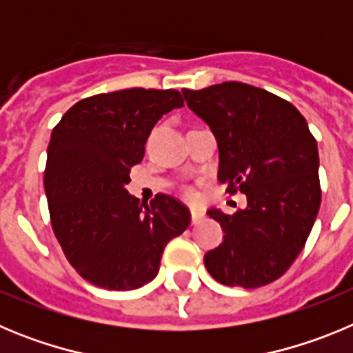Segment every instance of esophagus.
<instances>
[{
	"mask_svg": "<svg viewBox=\"0 0 353 353\" xmlns=\"http://www.w3.org/2000/svg\"><path fill=\"white\" fill-rule=\"evenodd\" d=\"M203 219H205V214H203V212L194 210V208H192V210H191V223H192V224H199Z\"/></svg>",
	"mask_w": 353,
	"mask_h": 353,
	"instance_id": "obj_1",
	"label": "esophagus"
}]
</instances>
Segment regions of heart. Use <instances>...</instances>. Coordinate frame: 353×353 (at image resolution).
<instances>
[{"label": "heart", "mask_w": 353, "mask_h": 353, "mask_svg": "<svg viewBox=\"0 0 353 353\" xmlns=\"http://www.w3.org/2000/svg\"><path fill=\"white\" fill-rule=\"evenodd\" d=\"M185 194L189 196V198H192V196H194V194H192V191H185Z\"/></svg>", "instance_id": "heart-1"}]
</instances>
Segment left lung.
I'll list each match as a JSON object with an SVG mask.
<instances>
[{"label": "left lung", "instance_id": "obj_1", "mask_svg": "<svg viewBox=\"0 0 353 353\" xmlns=\"http://www.w3.org/2000/svg\"><path fill=\"white\" fill-rule=\"evenodd\" d=\"M183 97L215 136L219 182L248 196L233 215L207 212L224 236L205 267L221 285H269L299 256L320 210L316 139L295 105L251 84L228 81Z\"/></svg>", "mask_w": 353, "mask_h": 353}]
</instances>
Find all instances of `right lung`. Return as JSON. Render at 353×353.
Returning a JSON list of instances; mask_svg holds the SVG:
<instances>
[{
	"instance_id": "add662e5",
	"label": "right lung",
	"mask_w": 353,
	"mask_h": 353,
	"mask_svg": "<svg viewBox=\"0 0 353 353\" xmlns=\"http://www.w3.org/2000/svg\"><path fill=\"white\" fill-rule=\"evenodd\" d=\"M176 90L130 88L72 105L52 129L43 187L51 226L68 263L105 290H136L157 276L164 248L191 223L185 205L127 192L154 125L182 108Z\"/></svg>"
}]
</instances>
